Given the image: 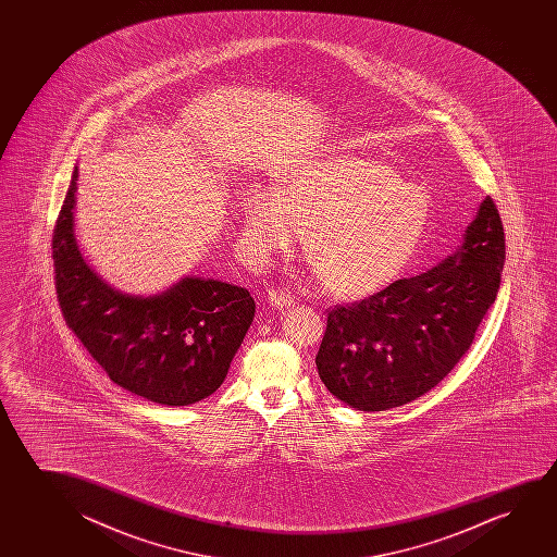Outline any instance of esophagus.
<instances>
[{"instance_id":"1","label":"esophagus","mask_w":557,"mask_h":557,"mask_svg":"<svg viewBox=\"0 0 557 557\" xmlns=\"http://www.w3.org/2000/svg\"><path fill=\"white\" fill-rule=\"evenodd\" d=\"M268 302L274 308H289V306L295 305V297L285 293V290L272 287V289H268Z\"/></svg>"}]
</instances>
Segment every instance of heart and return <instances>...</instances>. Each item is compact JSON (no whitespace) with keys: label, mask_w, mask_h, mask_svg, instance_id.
Wrapping results in <instances>:
<instances>
[{"label":"heart","mask_w":557,"mask_h":557,"mask_svg":"<svg viewBox=\"0 0 557 557\" xmlns=\"http://www.w3.org/2000/svg\"><path fill=\"white\" fill-rule=\"evenodd\" d=\"M430 201L396 169L336 153L298 169L274 194L245 198V236L260 257L289 251L306 234V255L335 297L373 295L404 272L426 230Z\"/></svg>","instance_id":"1"}]
</instances>
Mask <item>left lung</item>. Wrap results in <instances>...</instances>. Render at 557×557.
<instances>
[{
    "label": "left lung",
    "instance_id": "left-lung-1",
    "mask_svg": "<svg viewBox=\"0 0 557 557\" xmlns=\"http://www.w3.org/2000/svg\"><path fill=\"white\" fill-rule=\"evenodd\" d=\"M493 198L457 251L414 277L336 306L315 356L325 388L358 411H388L437 386L470 350L500 287L506 245Z\"/></svg>",
    "mask_w": 557,
    "mask_h": 557
}]
</instances>
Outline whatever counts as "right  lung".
Listing matches in <instances>:
<instances>
[{
  "label": "right lung",
  "instance_id": "1",
  "mask_svg": "<svg viewBox=\"0 0 557 557\" xmlns=\"http://www.w3.org/2000/svg\"><path fill=\"white\" fill-rule=\"evenodd\" d=\"M77 168L53 232L62 315L110 381L153 404L183 407L219 389L255 318L249 290L183 277L150 297L125 295L92 272L74 228Z\"/></svg>",
  "mask_w": 557,
  "mask_h": 557
}]
</instances>
